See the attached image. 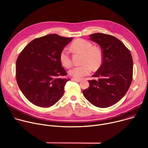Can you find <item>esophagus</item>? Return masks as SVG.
Returning a JSON list of instances; mask_svg holds the SVG:
<instances>
[{
  "mask_svg": "<svg viewBox=\"0 0 148 148\" xmlns=\"http://www.w3.org/2000/svg\"><path fill=\"white\" fill-rule=\"evenodd\" d=\"M72 80L73 81H76L77 82H80L81 81V79H76V78H73Z\"/></svg>",
  "mask_w": 148,
  "mask_h": 148,
  "instance_id": "34e87169",
  "label": "esophagus"
}]
</instances>
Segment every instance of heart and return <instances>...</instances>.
I'll use <instances>...</instances> for the list:
<instances>
[{"mask_svg": "<svg viewBox=\"0 0 148 148\" xmlns=\"http://www.w3.org/2000/svg\"><path fill=\"white\" fill-rule=\"evenodd\" d=\"M73 50L83 54L82 63L80 66H77L69 70L70 77L80 79L84 76L89 75L92 70L98 69L101 65L103 55L101 50L96 47H93L91 42L84 40L78 39L73 42L71 45ZM60 60L62 65L69 68L71 66V60L66 49H63L60 54Z\"/></svg>", "mask_w": 148, "mask_h": 148, "instance_id": "1", "label": "heart"}]
</instances>
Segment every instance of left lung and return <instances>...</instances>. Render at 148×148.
<instances>
[{
  "label": "left lung",
  "mask_w": 148,
  "mask_h": 148,
  "mask_svg": "<svg viewBox=\"0 0 148 148\" xmlns=\"http://www.w3.org/2000/svg\"><path fill=\"white\" fill-rule=\"evenodd\" d=\"M89 36L101 47L103 60L83 95L94 106L107 108L119 101L131 86L132 57L122 42L113 36L97 33Z\"/></svg>",
  "instance_id": "obj_1"
}]
</instances>
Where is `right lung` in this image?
<instances>
[{
  "mask_svg": "<svg viewBox=\"0 0 148 148\" xmlns=\"http://www.w3.org/2000/svg\"><path fill=\"white\" fill-rule=\"evenodd\" d=\"M73 38L50 34L32 40L19 54L16 64V81L25 97L40 107L58 102L70 79L62 67L60 54Z\"/></svg>",
  "mask_w": 148,
  "mask_h": 148,
  "instance_id": "right-lung-1",
  "label": "right lung"
}]
</instances>
